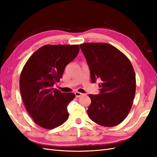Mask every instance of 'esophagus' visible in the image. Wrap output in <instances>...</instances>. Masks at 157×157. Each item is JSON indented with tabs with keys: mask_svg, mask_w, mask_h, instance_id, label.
I'll return each instance as SVG.
<instances>
[{
	"mask_svg": "<svg viewBox=\"0 0 157 157\" xmlns=\"http://www.w3.org/2000/svg\"><path fill=\"white\" fill-rule=\"evenodd\" d=\"M75 96H76L77 98L80 97V96H82L83 95L82 93H81V92H75Z\"/></svg>",
	"mask_w": 157,
	"mask_h": 157,
	"instance_id": "esophagus-1",
	"label": "esophagus"
}]
</instances>
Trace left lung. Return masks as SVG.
I'll list each match as a JSON object with an SVG mask.
<instances>
[{
    "label": "left lung",
    "instance_id": "left-lung-1",
    "mask_svg": "<svg viewBox=\"0 0 157 157\" xmlns=\"http://www.w3.org/2000/svg\"><path fill=\"white\" fill-rule=\"evenodd\" d=\"M90 70L92 82L100 78L101 94H89L87 111L92 121L100 125L113 127L128 116L136 94V75L129 59L107 43L79 44Z\"/></svg>",
    "mask_w": 157,
    "mask_h": 157
}]
</instances>
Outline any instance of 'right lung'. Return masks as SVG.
<instances>
[{"instance_id": "obj_1", "label": "right lung", "mask_w": 157, "mask_h": 157, "mask_svg": "<svg viewBox=\"0 0 157 157\" xmlns=\"http://www.w3.org/2000/svg\"><path fill=\"white\" fill-rule=\"evenodd\" d=\"M79 50L78 44H46L33 53L23 67L19 78L23 102L33 121L43 128L54 129L68 119L67 106L75 94L62 93L52 86Z\"/></svg>"}]
</instances>
